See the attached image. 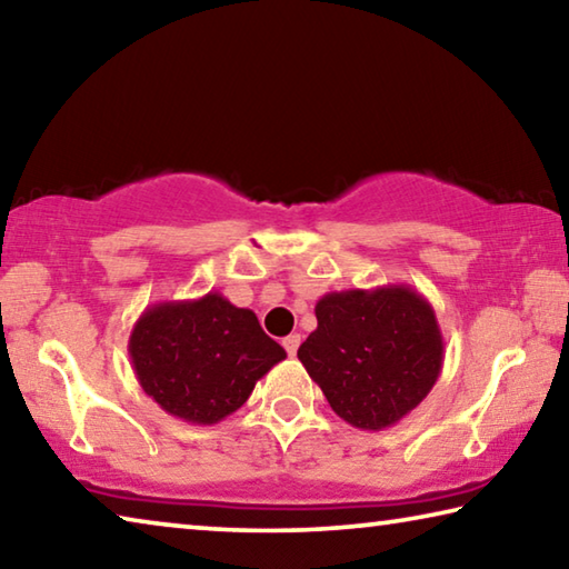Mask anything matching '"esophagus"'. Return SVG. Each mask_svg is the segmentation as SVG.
Returning <instances> with one entry per match:
<instances>
[{
    "mask_svg": "<svg viewBox=\"0 0 569 569\" xmlns=\"http://www.w3.org/2000/svg\"><path fill=\"white\" fill-rule=\"evenodd\" d=\"M300 342H302L300 335H287V338L282 340V346H284L287 352H290V356H297V348H300Z\"/></svg>",
    "mask_w": 569,
    "mask_h": 569,
    "instance_id": "1",
    "label": "esophagus"
}]
</instances>
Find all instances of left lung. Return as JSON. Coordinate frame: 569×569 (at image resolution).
Wrapping results in <instances>:
<instances>
[{"instance_id":"8db88e82","label":"left lung","mask_w":569,"mask_h":569,"mask_svg":"<svg viewBox=\"0 0 569 569\" xmlns=\"http://www.w3.org/2000/svg\"><path fill=\"white\" fill-rule=\"evenodd\" d=\"M318 330L297 358L335 413L360 431H386L431 393L443 335L431 302L408 284L328 292Z\"/></svg>"}]
</instances>
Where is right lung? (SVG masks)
<instances>
[{
  "label": "right lung",
  "instance_id": "1",
  "mask_svg": "<svg viewBox=\"0 0 569 569\" xmlns=\"http://www.w3.org/2000/svg\"><path fill=\"white\" fill-rule=\"evenodd\" d=\"M128 356L146 396L166 413L213 426L244 406L287 352L254 312L209 292L146 307L130 330Z\"/></svg>",
  "mask_w": 569,
  "mask_h": 569
}]
</instances>
